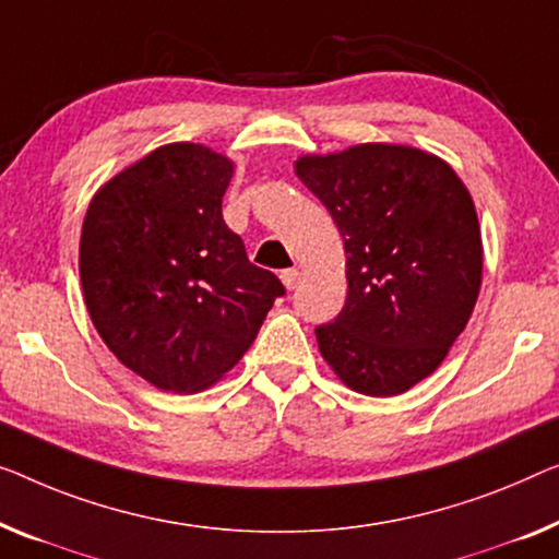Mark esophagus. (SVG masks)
Segmentation results:
<instances>
[{
    "mask_svg": "<svg viewBox=\"0 0 559 559\" xmlns=\"http://www.w3.org/2000/svg\"><path fill=\"white\" fill-rule=\"evenodd\" d=\"M281 281H283V286H286L288 290H294V288H298V283H301V271H298V269L283 271L281 273Z\"/></svg>",
    "mask_w": 559,
    "mask_h": 559,
    "instance_id": "34e87169",
    "label": "esophagus"
}]
</instances>
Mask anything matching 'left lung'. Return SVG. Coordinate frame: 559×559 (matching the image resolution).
<instances>
[{
    "label": "left lung",
    "mask_w": 559,
    "mask_h": 559,
    "mask_svg": "<svg viewBox=\"0 0 559 559\" xmlns=\"http://www.w3.org/2000/svg\"><path fill=\"white\" fill-rule=\"evenodd\" d=\"M294 168L344 236L348 296L316 329L323 361L359 394H404L439 369L477 304L485 253L469 190L441 157L394 143Z\"/></svg>",
    "instance_id": "obj_1"
}]
</instances>
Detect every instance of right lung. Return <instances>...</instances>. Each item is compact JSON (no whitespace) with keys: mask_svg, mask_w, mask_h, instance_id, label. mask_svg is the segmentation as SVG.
Instances as JSON below:
<instances>
[{"mask_svg":"<svg viewBox=\"0 0 559 559\" xmlns=\"http://www.w3.org/2000/svg\"><path fill=\"white\" fill-rule=\"evenodd\" d=\"M230 178L233 160L211 147H155L107 180L82 221V296L99 338L173 394L223 379L283 296L223 221Z\"/></svg>","mask_w":559,"mask_h":559,"instance_id":"right-lung-1","label":"right lung"}]
</instances>
